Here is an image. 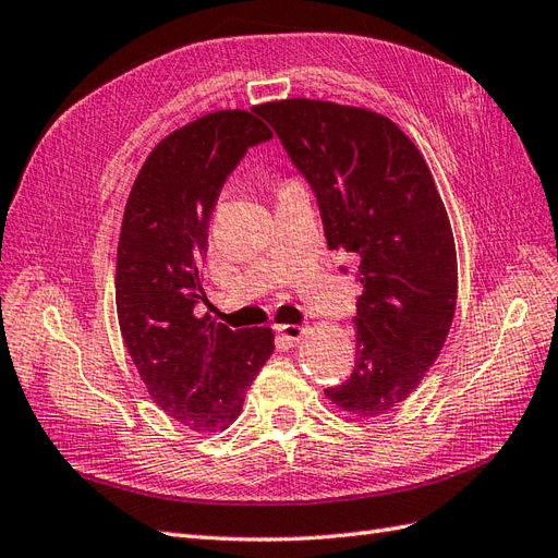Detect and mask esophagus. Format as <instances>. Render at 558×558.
<instances>
[{"instance_id":"obj_1","label":"esophagus","mask_w":558,"mask_h":558,"mask_svg":"<svg viewBox=\"0 0 558 558\" xmlns=\"http://www.w3.org/2000/svg\"><path fill=\"white\" fill-rule=\"evenodd\" d=\"M277 330L286 340H291V342H298L300 338L305 336V326H298V324H283V326H277Z\"/></svg>"}]
</instances>
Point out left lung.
Returning a JSON list of instances; mask_svg holds the SVG:
<instances>
[{
	"instance_id": "left-lung-1",
	"label": "left lung",
	"mask_w": 558,
	"mask_h": 558,
	"mask_svg": "<svg viewBox=\"0 0 558 558\" xmlns=\"http://www.w3.org/2000/svg\"><path fill=\"white\" fill-rule=\"evenodd\" d=\"M319 202L330 251L356 263V361L324 395L352 417L409 399L441 354L458 300L456 242L415 143L391 119L330 100L255 105Z\"/></svg>"
}]
</instances>
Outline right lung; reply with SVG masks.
Listing matches in <instances>:
<instances>
[{
    "label": "right lung",
    "instance_id": "obj_1",
    "mask_svg": "<svg viewBox=\"0 0 558 558\" xmlns=\"http://www.w3.org/2000/svg\"><path fill=\"white\" fill-rule=\"evenodd\" d=\"M272 131L246 110L175 129L138 171L117 246V316L149 397L199 434L228 429L275 352L272 328L232 330L197 316L199 267L218 194L246 149Z\"/></svg>",
    "mask_w": 558,
    "mask_h": 558
}]
</instances>
